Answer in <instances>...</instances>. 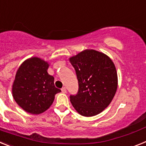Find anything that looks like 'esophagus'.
<instances>
[{
  "mask_svg": "<svg viewBox=\"0 0 146 146\" xmlns=\"http://www.w3.org/2000/svg\"><path fill=\"white\" fill-rule=\"evenodd\" d=\"M62 92L63 93H66V92H67V90H66L65 87H62Z\"/></svg>",
  "mask_w": 146,
  "mask_h": 146,
  "instance_id": "obj_1",
  "label": "esophagus"
}]
</instances>
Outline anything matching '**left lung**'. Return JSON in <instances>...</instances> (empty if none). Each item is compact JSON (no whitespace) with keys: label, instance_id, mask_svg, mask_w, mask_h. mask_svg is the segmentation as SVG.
Segmentation results:
<instances>
[{"label":"left lung","instance_id":"1","mask_svg":"<svg viewBox=\"0 0 146 146\" xmlns=\"http://www.w3.org/2000/svg\"><path fill=\"white\" fill-rule=\"evenodd\" d=\"M78 82L76 95L70 99L80 115L91 117L110 105L117 88V75L113 62L106 54L84 50L70 58Z\"/></svg>","mask_w":146,"mask_h":146}]
</instances>
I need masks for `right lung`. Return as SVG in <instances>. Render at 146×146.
<instances>
[{
	"mask_svg": "<svg viewBox=\"0 0 146 146\" xmlns=\"http://www.w3.org/2000/svg\"><path fill=\"white\" fill-rule=\"evenodd\" d=\"M49 64L42 59L31 57L17 70L12 85L16 103L29 113L39 115L46 111L61 90L54 85V78L47 72Z\"/></svg>",
	"mask_w": 146,
	"mask_h": 146,
	"instance_id": "obj_1",
	"label": "right lung"
}]
</instances>
